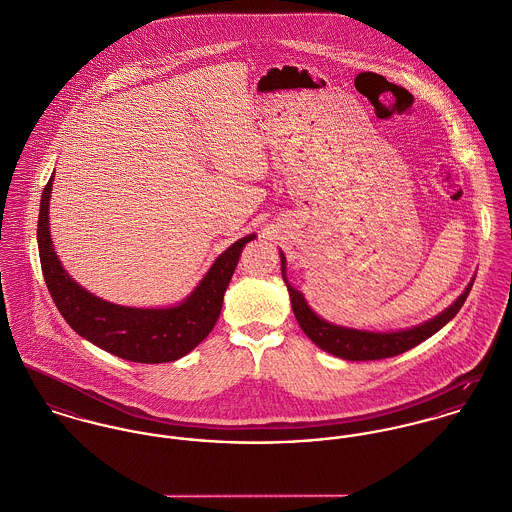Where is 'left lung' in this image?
I'll return each mask as SVG.
<instances>
[{
    "instance_id": "obj_1",
    "label": "left lung",
    "mask_w": 512,
    "mask_h": 512,
    "mask_svg": "<svg viewBox=\"0 0 512 512\" xmlns=\"http://www.w3.org/2000/svg\"><path fill=\"white\" fill-rule=\"evenodd\" d=\"M281 271H283L284 283H286L288 294H290L294 316H296L300 328L304 330V334L318 347H322L324 351L341 357V359H347V361H375V359L395 357L398 353H404V351L412 349L414 345L428 340L430 336H434L440 328H444L454 318L473 286L471 283L467 284L465 292L455 300L448 310H444L440 316H436L434 320H430L422 326H416L412 330L393 332V334H373V332H359V330L332 326V324L324 322L322 318H318L308 308L302 294L298 290H294L286 281L283 253H281Z\"/></svg>"
}]
</instances>
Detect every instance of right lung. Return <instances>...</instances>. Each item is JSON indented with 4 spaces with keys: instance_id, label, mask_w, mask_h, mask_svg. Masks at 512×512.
I'll return each instance as SVG.
<instances>
[{
    "instance_id": "obj_1",
    "label": "right lung",
    "mask_w": 512,
    "mask_h": 512,
    "mask_svg": "<svg viewBox=\"0 0 512 512\" xmlns=\"http://www.w3.org/2000/svg\"><path fill=\"white\" fill-rule=\"evenodd\" d=\"M51 186L53 176L43 190L37 224L41 269L58 312L76 334L127 361L167 363L192 351L212 332L241 249L255 237L253 233L235 241L216 259L186 302L161 310L117 306L78 286L62 269L49 233Z\"/></svg>"
}]
</instances>
